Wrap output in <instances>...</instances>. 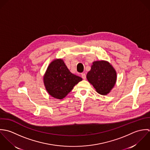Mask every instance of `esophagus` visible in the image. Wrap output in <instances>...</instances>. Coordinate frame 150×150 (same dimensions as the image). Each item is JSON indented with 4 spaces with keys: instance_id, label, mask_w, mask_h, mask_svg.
Masks as SVG:
<instances>
[{
    "instance_id": "34e87169",
    "label": "esophagus",
    "mask_w": 150,
    "mask_h": 150,
    "mask_svg": "<svg viewBox=\"0 0 150 150\" xmlns=\"http://www.w3.org/2000/svg\"><path fill=\"white\" fill-rule=\"evenodd\" d=\"M81 76H82V78L84 79V80H85L86 79V74H85V73H83V74H81Z\"/></svg>"
}]
</instances>
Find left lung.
<instances>
[{"instance_id": "obj_1", "label": "left lung", "mask_w": 150, "mask_h": 150, "mask_svg": "<svg viewBox=\"0 0 150 150\" xmlns=\"http://www.w3.org/2000/svg\"><path fill=\"white\" fill-rule=\"evenodd\" d=\"M86 78L98 93L105 96L114 88L117 75L116 70L108 61L100 60L92 62Z\"/></svg>"}]
</instances>
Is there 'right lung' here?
<instances>
[{
  "instance_id": "obj_1",
  "label": "right lung",
  "mask_w": 150,
  "mask_h": 150,
  "mask_svg": "<svg viewBox=\"0 0 150 150\" xmlns=\"http://www.w3.org/2000/svg\"><path fill=\"white\" fill-rule=\"evenodd\" d=\"M43 79L49 94L57 99L64 98L82 81V78L69 71L61 59H55L50 63Z\"/></svg>"
}]
</instances>
